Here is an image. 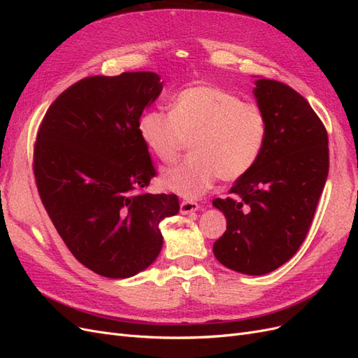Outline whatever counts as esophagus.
Segmentation results:
<instances>
[{"mask_svg":"<svg viewBox=\"0 0 358 358\" xmlns=\"http://www.w3.org/2000/svg\"><path fill=\"white\" fill-rule=\"evenodd\" d=\"M200 209V204L197 201H192V200H183L180 203V213L183 215H188L192 212H197Z\"/></svg>","mask_w":358,"mask_h":358,"instance_id":"34e87169","label":"esophagus"}]
</instances>
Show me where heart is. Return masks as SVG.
I'll list each match as a JSON object with an SVG mask.
<instances>
[{
  "instance_id": "obj_1",
  "label": "heart",
  "mask_w": 358,
  "mask_h": 358,
  "mask_svg": "<svg viewBox=\"0 0 358 358\" xmlns=\"http://www.w3.org/2000/svg\"><path fill=\"white\" fill-rule=\"evenodd\" d=\"M137 129L158 159L175 161L191 140L192 155L162 171L161 182L182 197L196 199L216 179L233 182L254 167L267 138V121L257 104L210 85L180 91L170 112L150 110Z\"/></svg>"
}]
</instances>
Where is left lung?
<instances>
[{"label":"left lung","mask_w":358,"mask_h":358,"mask_svg":"<svg viewBox=\"0 0 358 358\" xmlns=\"http://www.w3.org/2000/svg\"><path fill=\"white\" fill-rule=\"evenodd\" d=\"M254 95L267 138L254 167L215 199L227 230L213 243L216 259L243 275L273 272L306 239L329 175L326 127L288 85L258 79Z\"/></svg>","instance_id":"left-lung-1"}]
</instances>
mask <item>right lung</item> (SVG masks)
<instances>
[{
  "label": "right lung",
  "mask_w": 358,
  "mask_h": 358,
  "mask_svg": "<svg viewBox=\"0 0 358 358\" xmlns=\"http://www.w3.org/2000/svg\"><path fill=\"white\" fill-rule=\"evenodd\" d=\"M162 90L157 73L91 76L50 104L34 145L43 206L79 263L122 279L155 262L175 194L143 191L157 171L137 124Z\"/></svg>",
  "instance_id": "1"
}]
</instances>
